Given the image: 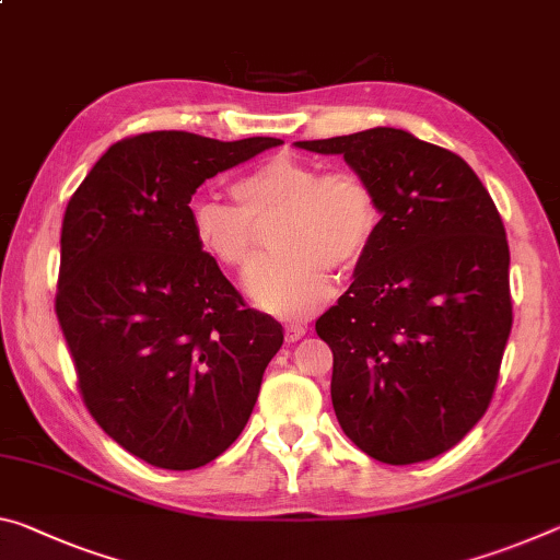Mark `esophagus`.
I'll use <instances>...</instances> for the list:
<instances>
[{
	"label": "esophagus",
	"mask_w": 560,
	"mask_h": 560,
	"mask_svg": "<svg viewBox=\"0 0 560 560\" xmlns=\"http://www.w3.org/2000/svg\"><path fill=\"white\" fill-rule=\"evenodd\" d=\"M306 334V324H301V322H291V324H287V341H299L301 336Z\"/></svg>",
	"instance_id": "obj_1"
}]
</instances>
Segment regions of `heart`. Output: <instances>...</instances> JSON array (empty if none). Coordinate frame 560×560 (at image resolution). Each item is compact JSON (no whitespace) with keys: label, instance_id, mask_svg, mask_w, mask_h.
<instances>
[{"label":"heart","instance_id":"heart-1","mask_svg":"<svg viewBox=\"0 0 560 560\" xmlns=\"http://www.w3.org/2000/svg\"><path fill=\"white\" fill-rule=\"evenodd\" d=\"M238 207L211 197L189 201L194 244L226 271L254 261L256 226L277 219L271 248L246 281L252 299L277 314H304L331 291L328 269L353 271L381 226L378 199L357 174H322L316 164L273 156L234 182Z\"/></svg>","mask_w":560,"mask_h":560}]
</instances>
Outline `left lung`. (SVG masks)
<instances>
[{"mask_svg":"<svg viewBox=\"0 0 560 560\" xmlns=\"http://www.w3.org/2000/svg\"><path fill=\"white\" fill-rule=\"evenodd\" d=\"M296 147L341 154L381 209L349 291L316 322L336 419L381 464L429 460L474 429L499 381L513 324L499 209L464 159L404 129Z\"/></svg>","mask_w":560,"mask_h":560,"instance_id":"8db88e82","label":"left lung"}]
</instances>
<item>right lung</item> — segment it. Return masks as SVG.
Wrapping results in <instances>:
<instances>
[{
	"mask_svg": "<svg viewBox=\"0 0 560 560\" xmlns=\"http://www.w3.org/2000/svg\"><path fill=\"white\" fill-rule=\"evenodd\" d=\"M281 139L149 131L106 149L61 221L57 318L94 421L129 454L191 471L244 431L281 326L194 244L199 186Z\"/></svg>",
	"mask_w": 560,
	"mask_h": 560,
	"instance_id": "1",
	"label": "right lung"
}]
</instances>
